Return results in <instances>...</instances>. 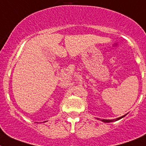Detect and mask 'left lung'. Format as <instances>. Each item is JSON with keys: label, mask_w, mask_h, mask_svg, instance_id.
<instances>
[{"label": "left lung", "mask_w": 146, "mask_h": 146, "mask_svg": "<svg viewBox=\"0 0 146 146\" xmlns=\"http://www.w3.org/2000/svg\"><path fill=\"white\" fill-rule=\"evenodd\" d=\"M125 116H126V114H125V115H123V116L120 117H118V118H117V119H99V118H96V119L102 121V122H105V123H109V122H115V121L119 120V119L123 118Z\"/></svg>", "instance_id": "8db88e82"}]
</instances>
